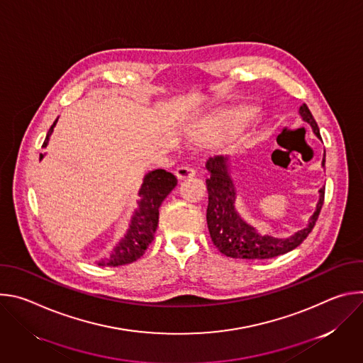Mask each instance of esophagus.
<instances>
[{
    "label": "esophagus",
    "mask_w": 363,
    "mask_h": 363,
    "mask_svg": "<svg viewBox=\"0 0 363 363\" xmlns=\"http://www.w3.org/2000/svg\"><path fill=\"white\" fill-rule=\"evenodd\" d=\"M195 169H192V168H189V167H181V168H178L177 171H175V175H177V178L178 179H188V178H192V177H195Z\"/></svg>",
    "instance_id": "34e87169"
}]
</instances>
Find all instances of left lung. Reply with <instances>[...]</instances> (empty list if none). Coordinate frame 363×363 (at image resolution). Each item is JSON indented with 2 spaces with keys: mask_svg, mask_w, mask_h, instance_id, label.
I'll return each instance as SVG.
<instances>
[{
  "mask_svg": "<svg viewBox=\"0 0 363 363\" xmlns=\"http://www.w3.org/2000/svg\"><path fill=\"white\" fill-rule=\"evenodd\" d=\"M303 122L310 125L313 133L320 138L319 126L306 105L298 111ZM323 153L322 167L325 168ZM206 171L211 177L206 179L208 189V208H206V224L214 245L227 257L247 258V260H266L281 254H286L300 245L313 230L325 199V186L319 189V201L313 216L308 218L307 225L287 238L273 237L270 234H260L255 227L248 224L237 211L235 199L237 189L231 177L230 158L218 155L210 158L205 164Z\"/></svg>",
  "mask_w": 363,
  "mask_h": 363,
  "instance_id": "1",
  "label": "left lung"
}]
</instances>
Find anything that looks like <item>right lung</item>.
I'll list each match as a JSON object with an SVG mask.
<instances>
[{
    "label": "right lung",
    "mask_w": 363,
    "mask_h": 363,
    "mask_svg": "<svg viewBox=\"0 0 363 363\" xmlns=\"http://www.w3.org/2000/svg\"><path fill=\"white\" fill-rule=\"evenodd\" d=\"M57 121L59 118L48 129L43 146L48 145L50 136L53 133ZM44 155L40 153V161L44 158ZM177 182L175 175L167 172L165 169H153L143 177V182L138 192V208L133 211L125 237L116 244L109 257L97 262V266H125L136 262L140 255H143L145 250L155 237V231L158 228L160 206L169 192L177 186Z\"/></svg>",
    "instance_id": "obj_1"
}]
</instances>
